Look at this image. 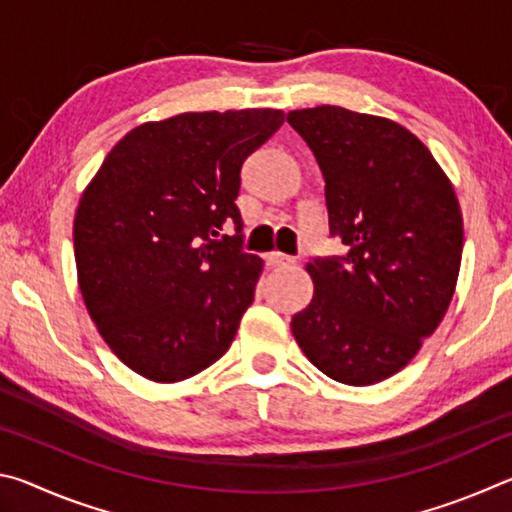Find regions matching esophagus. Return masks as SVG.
Returning a JSON list of instances; mask_svg holds the SVG:
<instances>
[{"mask_svg":"<svg viewBox=\"0 0 512 512\" xmlns=\"http://www.w3.org/2000/svg\"><path fill=\"white\" fill-rule=\"evenodd\" d=\"M266 262L271 266H289V264H293V257L282 255V253H277V250H273V253L266 255Z\"/></svg>","mask_w":512,"mask_h":512,"instance_id":"obj_1","label":"esophagus"}]
</instances>
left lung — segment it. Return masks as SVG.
<instances>
[{
    "instance_id": "obj_1",
    "label": "left lung",
    "mask_w": 512,
    "mask_h": 512,
    "mask_svg": "<svg viewBox=\"0 0 512 512\" xmlns=\"http://www.w3.org/2000/svg\"><path fill=\"white\" fill-rule=\"evenodd\" d=\"M289 124L325 178L329 232L345 257L307 264L314 298L291 318L305 357L341 384L400 372L447 314L463 255L452 180L393 119L316 106Z\"/></svg>"
}]
</instances>
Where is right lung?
<instances>
[{
    "label": "right lung",
    "mask_w": 512,
    "mask_h": 512,
    "mask_svg": "<svg viewBox=\"0 0 512 512\" xmlns=\"http://www.w3.org/2000/svg\"><path fill=\"white\" fill-rule=\"evenodd\" d=\"M284 112H183L112 146L74 216L79 289L103 341L173 384L228 352L264 259L241 250V164ZM228 224L235 236H223Z\"/></svg>",
    "instance_id": "add662e5"
}]
</instances>
